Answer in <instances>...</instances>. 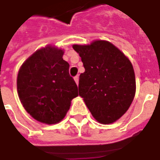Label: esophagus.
<instances>
[{
    "mask_svg": "<svg viewBox=\"0 0 160 160\" xmlns=\"http://www.w3.org/2000/svg\"><path fill=\"white\" fill-rule=\"evenodd\" d=\"M74 80H75V82H76V84L78 85V84H79V76H78V75L74 77Z\"/></svg>",
    "mask_w": 160,
    "mask_h": 160,
    "instance_id": "34e87169",
    "label": "esophagus"
}]
</instances>
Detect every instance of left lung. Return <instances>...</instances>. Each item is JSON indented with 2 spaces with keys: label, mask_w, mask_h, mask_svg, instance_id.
Segmentation results:
<instances>
[{
  "label": "left lung",
  "mask_w": 160,
  "mask_h": 160,
  "mask_svg": "<svg viewBox=\"0 0 160 160\" xmlns=\"http://www.w3.org/2000/svg\"><path fill=\"white\" fill-rule=\"evenodd\" d=\"M72 48L81 57L85 68L80 75L79 94L97 121L113 123L128 110L134 98L132 65L108 41L73 45Z\"/></svg>",
  "instance_id": "1"
}]
</instances>
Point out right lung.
<instances>
[{
    "mask_svg": "<svg viewBox=\"0 0 160 160\" xmlns=\"http://www.w3.org/2000/svg\"><path fill=\"white\" fill-rule=\"evenodd\" d=\"M61 49L48 46L37 50L22 64L17 77L19 98L33 119L48 125L64 118L78 87L69 74Z\"/></svg>",
    "mask_w": 160,
    "mask_h": 160,
    "instance_id": "1",
    "label": "right lung"
}]
</instances>
